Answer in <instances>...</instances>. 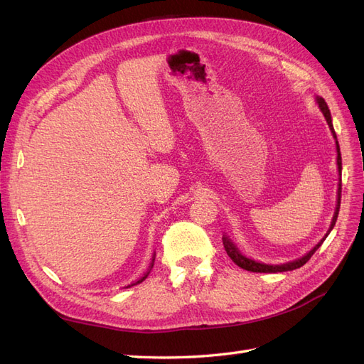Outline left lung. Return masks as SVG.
<instances>
[{"label":"left lung","mask_w":364,"mask_h":364,"mask_svg":"<svg viewBox=\"0 0 364 364\" xmlns=\"http://www.w3.org/2000/svg\"><path fill=\"white\" fill-rule=\"evenodd\" d=\"M317 103H318V107H321V111H322V114L325 115V118H326V123H328V126H329V129H331V132H333V136L337 139V135H336V130H334V127H333V119H331V112H329V109H328V105H326V102L323 100V98H317ZM336 146H337V165H338V171H340V182H338V193H337V208H336V213H334V217H333V222H331V228H329V230H328V234L331 232L333 230V228H334V225H336V222H337V217H338V209H340V199H341V155H340V147H338V141H336ZM328 234L318 241V243L306 253V255H304L302 258H299V259H294V261H291V262H285V264H281V266H270V264H262V262H257V261H253V259H250V258H246L245 255H241L240 253V250L235 247V245L232 243V241H230L226 235H223V246H225V250H226V253L230 257V259H232L238 267H241V269H245V270H249V272H257V273H278V272H289V270H294V269H299V267H302L305 262H308V259H310L313 255H314V252L322 246V243L325 241V238L328 237Z\"/></svg>","instance_id":"1"}]
</instances>
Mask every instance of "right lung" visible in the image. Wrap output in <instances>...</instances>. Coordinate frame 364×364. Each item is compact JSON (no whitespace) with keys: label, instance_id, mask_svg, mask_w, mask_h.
<instances>
[{"label":"right lung","instance_id":"obj_1","mask_svg":"<svg viewBox=\"0 0 364 364\" xmlns=\"http://www.w3.org/2000/svg\"><path fill=\"white\" fill-rule=\"evenodd\" d=\"M153 262H155V257H153V259H151V262H150V267H149V270L144 273V277H141L138 281H135V282H132L130 285H127V287H132V285H136V284H139V282H142L144 281L147 277H149V273H150V270H151V267H153Z\"/></svg>","mask_w":364,"mask_h":364}]
</instances>
